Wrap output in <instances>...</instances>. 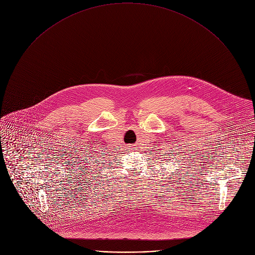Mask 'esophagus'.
Returning a JSON list of instances; mask_svg holds the SVG:
<instances>
[{"label": "esophagus", "instance_id": "obj_1", "mask_svg": "<svg viewBox=\"0 0 255 255\" xmlns=\"http://www.w3.org/2000/svg\"><path fill=\"white\" fill-rule=\"evenodd\" d=\"M129 149H132V148H131V146H130V148H129Z\"/></svg>", "mask_w": 255, "mask_h": 255}]
</instances>
